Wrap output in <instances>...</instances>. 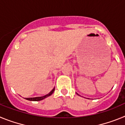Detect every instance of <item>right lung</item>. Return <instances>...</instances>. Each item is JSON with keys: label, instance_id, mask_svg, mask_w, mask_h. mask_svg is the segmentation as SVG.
<instances>
[{"label": "right lung", "instance_id": "1", "mask_svg": "<svg viewBox=\"0 0 125 125\" xmlns=\"http://www.w3.org/2000/svg\"><path fill=\"white\" fill-rule=\"evenodd\" d=\"M54 90H55V88H53L52 90V91H51L49 93H48L47 94H46V95H45V96H43L36 97V98H25V99H26V100H29V101H41V100H44V98H47V97H48V96H49L51 95L52 94L54 93Z\"/></svg>", "mask_w": 125, "mask_h": 125}]
</instances>
